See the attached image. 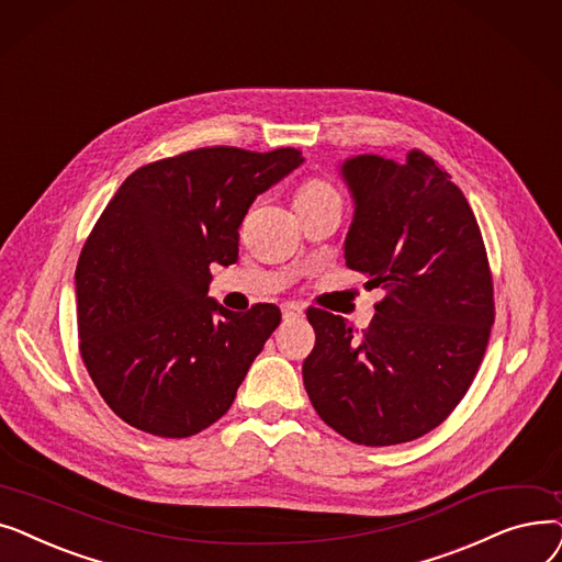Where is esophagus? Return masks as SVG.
Returning a JSON list of instances; mask_svg holds the SVG:
<instances>
[{"instance_id": "obj_1", "label": "esophagus", "mask_w": 562, "mask_h": 562, "mask_svg": "<svg viewBox=\"0 0 562 562\" xmlns=\"http://www.w3.org/2000/svg\"><path fill=\"white\" fill-rule=\"evenodd\" d=\"M281 313H283V319H297L304 315V308L300 304H283Z\"/></svg>"}]
</instances>
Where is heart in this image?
Instances as JSON below:
<instances>
[{"label":"heart","instance_id":"obj_1","mask_svg":"<svg viewBox=\"0 0 562 562\" xmlns=\"http://www.w3.org/2000/svg\"><path fill=\"white\" fill-rule=\"evenodd\" d=\"M340 192L338 187L327 178H311L302 182L295 192V210L304 205H317L325 201H338Z\"/></svg>","mask_w":562,"mask_h":562}]
</instances>
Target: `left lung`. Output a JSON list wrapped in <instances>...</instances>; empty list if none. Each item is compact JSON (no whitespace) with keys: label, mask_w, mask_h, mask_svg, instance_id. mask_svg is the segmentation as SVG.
<instances>
[{"label":"left lung","mask_w":562,"mask_h":562,"mask_svg":"<svg viewBox=\"0 0 562 562\" xmlns=\"http://www.w3.org/2000/svg\"><path fill=\"white\" fill-rule=\"evenodd\" d=\"M355 199L345 265L382 288L357 334L311 308L315 347L302 366L317 416L361 446L427 435L460 405L485 357L494 288L473 210L432 157L357 155L340 167Z\"/></svg>","instance_id":"obj_1"}]
</instances>
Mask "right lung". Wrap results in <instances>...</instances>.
Returning a JSON list of instances; mask_svg holds the SVG:
<instances>
[{
    "instance_id": "add662e5",
    "label": "right lung",
    "mask_w": 562,
    "mask_h": 562,
    "mask_svg": "<svg viewBox=\"0 0 562 562\" xmlns=\"http://www.w3.org/2000/svg\"><path fill=\"white\" fill-rule=\"evenodd\" d=\"M304 157L215 146L137 169L106 203L75 270L79 352L110 409L142 432L182 439L220 420L281 323L207 297L210 265L237 260L258 194Z\"/></svg>"
}]
</instances>
